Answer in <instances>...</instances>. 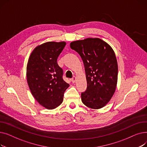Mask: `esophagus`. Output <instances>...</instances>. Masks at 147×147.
I'll return each mask as SVG.
<instances>
[{
    "label": "esophagus",
    "mask_w": 147,
    "mask_h": 147,
    "mask_svg": "<svg viewBox=\"0 0 147 147\" xmlns=\"http://www.w3.org/2000/svg\"><path fill=\"white\" fill-rule=\"evenodd\" d=\"M76 80H77V79H76V77L74 76V77H73V79H71V81H72V82H73V83H74L76 82Z\"/></svg>",
    "instance_id": "34e87169"
}]
</instances>
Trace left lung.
<instances>
[{
	"label": "left lung",
	"mask_w": 147,
	"mask_h": 147,
	"mask_svg": "<svg viewBox=\"0 0 147 147\" xmlns=\"http://www.w3.org/2000/svg\"><path fill=\"white\" fill-rule=\"evenodd\" d=\"M70 47L80 55L84 67L87 89L82 101L92 109H99L110 102L116 89L118 65L111 46L99 38L73 41Z\"/></svg>",
	"instance_id": "obj_1"
}]
</instances>
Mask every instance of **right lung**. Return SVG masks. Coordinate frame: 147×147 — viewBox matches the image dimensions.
<instances>
[{"label": "right lung", "mask_w": 147, "mask_h": 147, "mask_svg": "<svg viewBox=\"0 0 147 147\" xmlns=\"http://www.w3.org/2000/svg\"><path fill=\"white\" fill-rule=\"evenodd\" d=\"M65 42H48L37 46L31 53L27 65V81L38 103L52 110L63 101L64 94L69 84L63 79V69L57 58Z\"/></svg>", "instance_id": "right-lung-1"}]
</instances>
